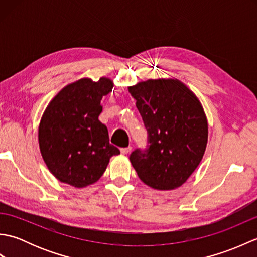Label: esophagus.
Wrapping results in <instances>:
<instances>
[{"label": "esophagus", "mask_w": 257, "mask_h": 257, "mask_svg": "<svg viewBox=\"0 0 257 257\" xmlns=\"http://www.w3.org/2000/svg\"><path fill=\"white\" fill-rule=\"evenodd\" d=\"M132 150H133V148L130 146L127 147V148H121V149H120V151H121L122 155H128Z\"/></svg>", "instance_id": "esophagus-1"}]
</instances>
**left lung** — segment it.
I'll return each instance as SVG.
<instances>
[{
    "mask_svg": "<svg viewBox=\"0 0 257 257\" xmlns=\"http://www.w3.org/2000/svg\"><path fill=\"white\" fill-rule=\"evenodd\" d=\"M148 134L129 159L143 182L157 190L182 185L199 166L207 143L201 103L178 79H149L129 87Z\"/></svg>",
    "mask_w": 257,
    "mask_h": 257,
    "instance_id": "left-lung-1",
    "label": "left lung"
}]
</instances>
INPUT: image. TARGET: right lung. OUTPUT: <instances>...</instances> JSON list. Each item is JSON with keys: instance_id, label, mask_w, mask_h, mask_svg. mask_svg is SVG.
Here are the masks:
<instances>
[{"instance_id": "right-lung-1", "label": "right lung", "mask_w": 257, "mask_h": 257, "mask_svg": "<svg viewBox=\"0 0 257 257\" xmlns=\"http://www.w3.org/2000/svg\"><path fill=\"white\" fill-rule=\"evenodd\" d=\"M112 81L79 79L62 89L50 102L38 128L43 159L61 182L84 188L105 172L117 147L109 144L108 129L99 121L103 96Z\"/></svg>"}]
</instances>
